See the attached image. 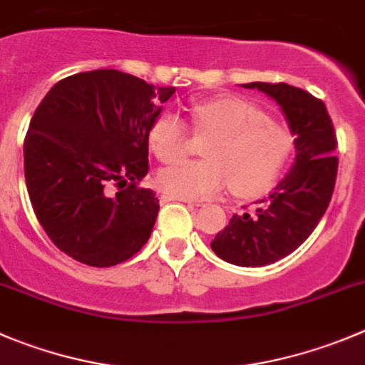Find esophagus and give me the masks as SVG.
I'll list each match as a JSON object with an SVG mask.
<instances>
[{
    "instance_id": "obj_1",
    "label": "esophagus",
    "mask_w": 365,
    "mask_h": 365,
    "mask_svg": "<svg viewBox=\"0 0 365 365\" xmlns=\"http://www.w3.org/2000/svg\"><path fill=\"white\" fill-rule=\"evenodd\" d=\"M173 200H179V202H188V204H192V206H200V204H197V202H190V200H186V199H179V197H173V195H161V202H173Z\"/></svg>"
}]
</instances>
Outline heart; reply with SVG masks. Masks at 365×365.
<instances>
[{"instance_id": "obj_1", "label": "heart", "mask_w": 365, "mask_h": 365, "mask_svg": "<svg viewBox=\"0 0 365 365\" xmlns=\"http://www.w3.org/2000/svg\"><path fill=\"white\" fill-rule=\"evenodd\" d=\"M190 123L197 136L210 138L202 147L206 159L161 170L158 185L166 195L206 199L225 182L238 197L259 195L274 185L292 152L289 130L237 96L193 103ZM188 141V125L172 113L159 116L148 133L152 152L163 163L185 158Z\"/></svg>"}]
</instances>
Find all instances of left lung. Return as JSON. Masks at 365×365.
I'll use <instances>...</instances> for the list:
<instances>
[{"label": "left lung", "mask_w": 365, "mask_h": 365, "mask_svg": "<svg viewBox=\"0 0 365 365\" xmlns=\"http://www.w3.org/2000/svg\"><path fill=\"white\" fill-rule=\"evenodd\" d=\"M276 100L296 136V163L252 213L232 215L211 242L222 259L240 267H263L296 251L312 235L331 200L339 159L336 136L322 100L294 86L251 82Z\"/></svg>", "instance_id": "1"}]
</instances>
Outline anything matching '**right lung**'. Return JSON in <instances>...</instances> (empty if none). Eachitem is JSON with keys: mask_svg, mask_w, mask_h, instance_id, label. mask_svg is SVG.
I'll list each match as a JSON object with an SVG mask.
<instances>
[{"mask_svg": "<svg viewBox=\"0 0 365 365\" xmlns=\"http://www.w3.org/2000/svg\"><path fill=\"white\" fill-rule=\"evenodd\" d=\"M173 93L95 69L58 81L34 113L23 150L30 202L50 240L76 262L118 265L150 238L159 200L140 180L148 133Z\"/></svg>", "mask_w": 365, "mask_h": 365, "instance_id": "obj_1", "label": "right lung"}]
</instances>
